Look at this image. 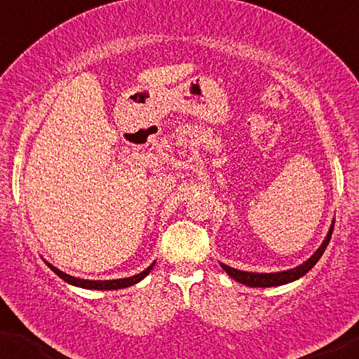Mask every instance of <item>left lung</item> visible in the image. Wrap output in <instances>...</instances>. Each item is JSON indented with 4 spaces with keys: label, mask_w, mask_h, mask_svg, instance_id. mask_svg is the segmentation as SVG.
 Returning a JSON list of instances; mask_svg holds the SVG:
<instances>
[{
    "label": "left lung",
    "mask_w": 359,
    "mask_h": 359,
    "mask_svg": "<svg viewBox=\"0 0 359 359\" xmlns=\"http://www.w3.org/2000/svg\"><path fill=\"white\" fill-rule=\"evenodd\" d=\"M334 224H335V219H332V224H330L329 232H327V235H325L324 242L320 243V247L316 251H314L311 258H308L304 263L298 264L297 267H292V269L280 271V272H248V271L235 269V267H231L224 263H219V264H221L222 269L226 271L227 274L232 277V279H235L240 283H243V285H247V287L266 288V287L285 285V283L295 282L299 279V277H303L306 272L311 271L314 264H316L320 259V256H323V253L325 251V248H327V245L330 242V237H332Z\"/></svg>",
    "instance_id": "8db88e82"
}]
</instances>
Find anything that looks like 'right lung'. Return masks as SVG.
<instances>
[{"label":"right lung","mask_w":359,"mask_h":359,"mask_svg":"<svg viewBox=\"0 0 359 359\" xmlns=\"http://www.w3.org/2000/svg\"><path fill=\"white\" fill-rule=\"evenodd\" d=\"M46 266L50 267V269L55 272L56 276H60L64 282L71 283L74 287H80V288H87V290H119V288H127L130 285H135L140 280L145 279V277L151 272L153 266L156 264V261H153L151 264H149L145 271H142L140 274H135L132 277H124V279H112V280H88V279H79V277H74V276H69L66 272H62L61 269H57L53 264L48 263L45 261Z\"/></svg>","instance_id":"obj_1"}]
</instances>
